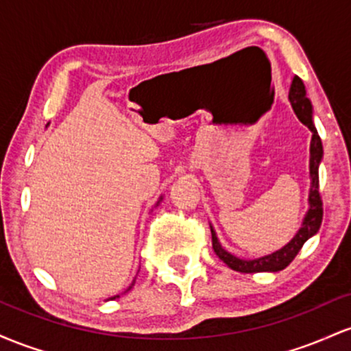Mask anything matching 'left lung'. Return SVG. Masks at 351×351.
I'll return each instance as SVG.
<instances>
[{
	"instance_id": "1",
	"label": "left lung",
	"mask_w": 351,
	"mask_h": 351,
	"mask_svg": "<svg viewBox=\"0 0 351 351\" xmlns=\"http://www.w3.org/2000/svg\"><path fill=\"white\" fill-rule=\"evenodd\" d=\"M289 99L292 102V108L298 119L312 131V144H310V179H312V187H310L308 197L310 208L306 212L305 220H303L302 228L283 249L271 255H267V257L255 258V261H240V258L228 254L227 250L222 249L217 237H215L214 230H212V249L217 254V257L220 261H223V263H227L232 270L242 271V274L278 271L285 269L297 257L303 243L312 237L313 234H317L318 228L322 226V219H324V202H322L320 189H318V164H320L322 156H324V147H322V139L318 136L317 128H315L312 119V104H310L308 97H306L305 86H303V82L298 76L293 77L292 86H290Z\"/></svg>"
}]
</instances>
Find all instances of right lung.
Instances as JSON below:
<instances>
[{"mask_svg": "<svg viewBox=\"0 0 351 351\" xmlns=\"http://www.w3.org/2000/svg\"><path fill=\"white\" fill-rule=\"evenodd\" d=\"M129 289H131V287H129ZM114 298H116V297H114Z\"/></svg>", "mask_w": 351, "mask_h": 351, "instance_id": "add662e5", "label": "right lung"}]
</instances>
